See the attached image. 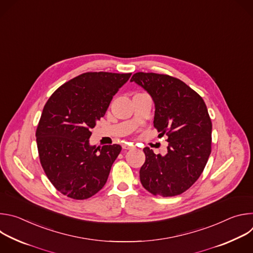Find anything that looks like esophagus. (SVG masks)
<instances>
[{"label": "esophagus", "instance_id": "34e87169", "mask_svg": "<svg viewBox=\"0 0 253 253\" xmlns=\"http://www.w3.org/2000/svg\"><path fill=\"white\" fill-rule=\"evenodd\" d=\"M122 148L124 150H131V149H134L135 147L133 145H131V144H129V143H124L123 145H122Z\"/></svg>", "mask_w": 253, "mask_h": 253}]
</instances>
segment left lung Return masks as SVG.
Segmentation results:
<instances>
[{
  "mask_svg": "<svg viewBox=\"0 0 253 253\" xmlns=\"http://www.w3.org/2000/svg\"><path fill=\"white\" fill-rule=\"evenodd\" d=\"M130 81L151 96L154 127L168 136L165 155L143 149L146 159L140 181L154 195L181 194L199 178L211 153L212 123L207 107L194 90L171 76L139 72Z\"/></svg>",
  "mask_w": 253,
  "mask_h": 253,
  "instance_id": "8db88e82",
  "label": "left lung"
}]
</instances>
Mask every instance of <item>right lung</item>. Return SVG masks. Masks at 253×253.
Wrapping results in <instances>:
<instances>
[{
  "instance_id": "1",
  "label": "right lung",
  "mask_w": 253,
  "mask_h": 253,
  "mask_svg": "<svg viewBox=\"0 0 253 253\" xmlns=\"http://www.w3.org/2000/svg\"><path fill=\"white\" fill-rule=\"evenodd\" d=\"M131 73H85L58 88L47 101L36 131L42 167L55 188L83 200L105 185L121 146L90 144L91 128Z\"/></svg>"
}]
</instances>
